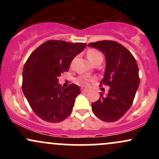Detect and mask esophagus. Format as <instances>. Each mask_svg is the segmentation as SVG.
Instances as JSON below:
<instances>
[{
    "label": "esophagus",
    "instance_id": "34e87169",
    "mask_svg": "<svg viewBox=\"0 0 159 159\" xmlns=\"http://www.w3.org/2000/svg\"><path fill=\"white\" fill-rule=\"evenodd\" d=\"M81 91L82 93H87V92H88V90H87V89L81 88Z\"/></svg>",
    "mask_w": 159,
    "mask_h": 159
}]
</instances>
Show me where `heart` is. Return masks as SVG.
<instances>
[{"label": "heart", "instance_id": "obj_1", "mask_svg": "<svg viewBox=\"0 0 159 159\" xmlns=\"http://www.w3.org/2000/svg\"><path fill=\"white\" fill-rule=\"evenodd\" d=\"M87 58L89 59L91 63L93 64L97 61H102L103 56L102 54L99 52V51L96 50V49L91 48L89 49L87 52ZM74 64V61L71 63V66H73ZM93 78L90 77V76L87 75H81L77 78V82L79 84L82 86H84V87H88L90 85V82L93 81Z\"/></svg>", "mask_w": 159, "mask_h": 159}]
</instances>
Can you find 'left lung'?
Instances as JSON below:
<instances>
[{"label":"left lung","mask_w":159,"mask_h":159,"mask_svg":"<svg viewBox=\"0 0 159 159\" xmlns=\"http://www.w3.org/2000/svg\"><path fill=\"white\" fill-rule=\"evenodd\" d=\"M88 45L105 54V77L99 86L110 87L107 96L100 93L99 99L92 104V111L103 121H117L132 106L139 87V69L136 60L132 53L117 42L102 40Z\"/></svg>","instance_id":"left-lung-1"}]
</instances>
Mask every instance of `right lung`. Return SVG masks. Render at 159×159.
<instances>
[{
  "label": "right lung",
  "mask_w": 159,
  "mask_h": 159,
  "mask_svg": "<svg viewBox=\"0 0 159 159\" xmlns=\"http://www.w3.org/2000/svg\"><path fill=\"white\" fill-rule=\"evenodd\" d=\"M86 46L82 43L48 40L27 58L21 87L31 109L42 120L59 123L71 114L80 88L74 84L62 88L58 77L68 72L72 59Z\"/></svg>",
  "instance_id": "add662e5"
}]
</instances>
